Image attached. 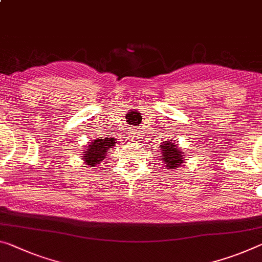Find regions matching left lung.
<instances>
[{
    "mask_svg": "<svg viewBox=\"0 0 262 262\" xmlns=\"http://www.w3.org/2000/svg\"><path fill=\"white\" fill-rule=\"evenodd\" d=\"M160 150L161 157H163L162 162L165 164V168L169 170L181 168L182 164L184 163V160L186 159L185 152L181 150V148L172 140L162 142Z\"/></svg>",
    "mask_w": 262,
    "mask_h": 262,
    "instance_id": "8db88e82",
    "label": "left lung"
}]
</instances>
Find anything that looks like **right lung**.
<instances>
[{"mask_svg":"<svg viewBox=\"0 0 262 262\" xmlns=\"http://www.w3.org/2000/svg\"><path fill=\"white\" fill-rule=\"evenodd\" d=\"M115 144V140L112 138L95 139L92 142L87 144L84 154H82V161L89 167H97L100 165L102 160L106 159L107 152Z\"/></svg>","mask_w":262,"mask_h":262,"instance_id":"right-lung-1","label":"right lung"}]
</instances>
